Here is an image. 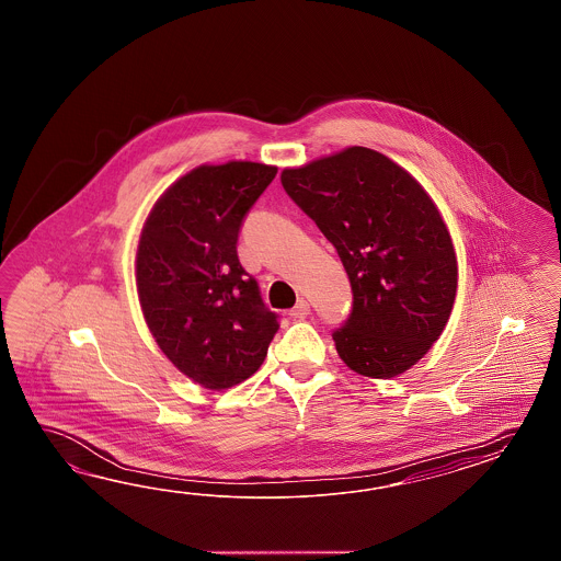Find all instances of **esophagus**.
Wrapping results in <instances>:
<instances>
[{
    "label": "esophagus",
    "instance_id": "34e87169",
    "mask_svg": "<svg viewBox=\"0 0 561 561\" xmlns=\"http://www.w3.org/2000/svg\"><path fill=\"white\" fill-rule=\"evenodd\" d=\"M308 314H310V304H308V300H304V298H300L298 304L289 310V316H291V318H298V320L306 318Z\"/></svg>",
    "mask_w": 561,
    "mask_h": 561
}]
</instances>
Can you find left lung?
I'll return each instance as SVG.
<instances>
[{"mask_svg":"<svg viewBox=\"0 0 561 561\" xmlns=\"http://www.w3.org/2000/svg\"><path fill=\"white\" fill-rule=\"evenodd\" d=\"M282 184L332 245L353 287V312L332 334L344 365L370 379L410 370L446 329L458 261L424 186L379 151L351 146Z\"/></svg>","mask_w":561,"mask_h":561,"instance_id":"left-lung-1","label":"left lung"}]
</instances>
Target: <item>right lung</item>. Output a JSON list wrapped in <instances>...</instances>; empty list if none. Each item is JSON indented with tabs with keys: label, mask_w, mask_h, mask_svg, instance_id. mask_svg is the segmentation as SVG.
I'll use <instances>...</instances> for the list:
<instances>
[{
	"label": "right lung",
	"mask_w": 561,
	"mask_h": 561,
	"mask_svg": "<svg viewBox=\"0 0 561 561\" xmlns=\"http://www.w3.org/2000/svg\"><path fill=\"white\" fill-rule=\"evenodd\" d=\"M275 174V165L247 160L198 165L165 188L139 232L146 324L168 360L205 389L249 379L279 327L237 257L247 210Z\"/></svg>",
	"instance_id": "1"
}]
</instances>
